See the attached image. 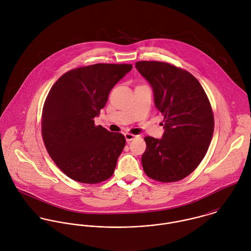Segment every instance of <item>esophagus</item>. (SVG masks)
I'll list each match as a JSON object with an SVG mask.
<instances>
[{
    "label": "esophagus",
    "mask_w": 251,
    "mask_h": 251,
    "mask_svg": "<svg viewBox=\"0 0 251 251\" xmlns=\"http://www.w3.org/2000/svg\"><path fill=\"white\" fill-rule=\"evenodd\" d=\"M125 137H126V140L127 142H129V141H132L134 138H136V135L131 134V133H126V134H125Z\"/></svg>",
    "instance_id": "esophagus-1"
}]
</instances>
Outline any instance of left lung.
I'll use <instances>...</instances> for the list:
<instances>
[{
    "mask_svg": "<svg viewBox=\"0 0 251 251\" xmlns=\"http://www.w3.org/2000/svg\"><path fill=\"white\" fill-rule=\"evenodd\" d=\"M135 68L151 84L154 105L164 116L161 139L145 137L148 177L162 182L184 179L200 164L214 134V114L199 81L173 65L141 61Z\"/></svg>",
    "mask_w": 251,
    "mask_h": 251,
    "instance_id": "obj_1",
    "label": "left lung"
}]
</instances>
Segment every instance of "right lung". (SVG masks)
I'll list each match as a JSON object with an SVG mask.
<instances>
[{
  "label": "right lung",
  "instance_id": "1",
  "mask_svg": "<svg viewBox=\"0 0 251 251\" xmlns=\"http://www.w3.org/2000/svg\"><path fill=\"white\" fill-rule=\"evenodd\" d=\"M132 69L127 64H96L62 75L42 109L41 133L56 165L71 179L99 183L116 168L126 138L95 125L113 87Z\"/></svg>",
  "mask_w": 251,
  "mask_h": 251
}]
</instances>
